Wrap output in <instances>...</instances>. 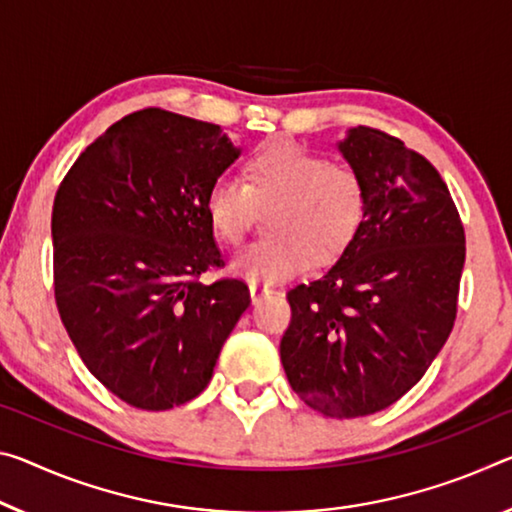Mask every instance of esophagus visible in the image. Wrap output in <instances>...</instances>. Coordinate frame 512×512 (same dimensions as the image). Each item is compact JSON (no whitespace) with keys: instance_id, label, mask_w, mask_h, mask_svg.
<instances>
[{"instance_id":"1","label":"esophagus","mask_w":512,"mask_h":512,"mask_svg":"<svg viewBox=\"0 0 512 512\" xmlns=\"http://www.w3.org/2000/svg\"><path fill=\"white\" fill-rule=\"evenodd\" d=\"M275 294V289L269 285H262V282H250V298H253V303L257 305L259 300H264L266 296Z\"/></svg>"}]
</instances>
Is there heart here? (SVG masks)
<instances>
[{
	"mask_svg": "<svg viewBox=\"0 0 512 512\" xmlns=\"http://www.w3.org/2000/svg\"><path fill=\"white\" fill-rule=\"evenodd\" d=\"M262 239L232 259V271L253 282L294 278L307 264H330L358 237L369 191L351 166L332 164L294 141H271L243 161V182L218 177L205 198L218 237L239 246L257 207H269Z\"/></svg>",
	"mask_w": 512,
	"mask_h": 512,
	"instance_id": "obj_1",
	"label": "heart"
}]
</instances>
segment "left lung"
I'll use <instances>...</instances> for the list:
<instances>
[{"label":"left lung","instance_id":"8db88e82","mask_svg":"<svg viewBox=\"0 0 512 512\" xmlns=\"http://www.w3.org/2000/svg\"><path fill=\"white\" fill-rule=\"evenodd\" d=\"M339 152L367 184V218L321 278L289 289L280 360L310 408L353 419L399 401L442 351L465 227L435 166L396 136L360 125Z\"/></svg>","mask_w":512,"mask_h":512}]
</instances>
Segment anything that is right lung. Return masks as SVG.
I'll return each mask as SVG.
<instances>
[{
  "label": "right lung",
  "mask_w": 512,
  "mask_h": 512,
  "mask_svg": "<svg viewBox=\"0 0 512 512\" xmlns=\"http://www.w3.org/2000/svg\"><path fill=\"white\" fill-rule=\"evenodd\" d=\"M239 157L221 127L129 113L88 145L52 209L54 298L79 358L139 410H170L212 380L218 353L250 305L223 266L205 198Z\"/></svg>",
  "instance_id": "add662e5"
}]
</instances>
